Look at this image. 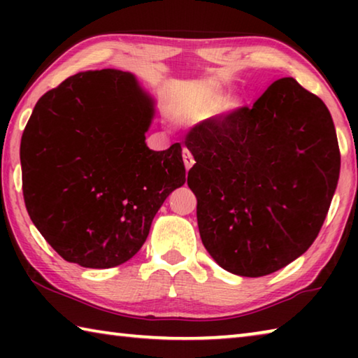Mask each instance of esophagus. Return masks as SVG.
<instances>
[{"label": "esophagus", "instance_id": "1", "mask_svg": "<svg viewBox=\"0 0 358 358\" xmlns=\"http://www.w3.org/2000/svg\"><path fill=\"white\" fill-rule=\"evenodd\" d=\"M183 162H185L186 171H189V169L194 166V157L189 153V150H186V148L183 150Z\"/></svg>", "mask_w": 358, "mask_h": 358}]
</instances>
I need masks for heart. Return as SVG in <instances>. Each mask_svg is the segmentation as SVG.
Returning <instances> with one entry per match:
<instances>
[{
	"mask_svg": "<svg viewBox=\"0 0 358 358\" xmlns=\"http://www.w3.org/2000/svg\"><path fill=\"white\" fill-rule=\"evenodd\" d=\"M243 106L238 98L224 99V94L215 88H199L194 90L185 98L177 108V118L186 123H197L208 118L215 112L222 115H230L237 112Z\"/></svg>",
	"mask_w": 358,
	"mask_h": 358,
	"instance_id": "b5f03b06",
	"label": "heart"
}]
</instances>
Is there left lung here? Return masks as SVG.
Returning a JSON list of instances; mask_svg holds the SVG:
<instances>
[{
    "mask_svg": "<svg viewBox=\"0 0 358 358\" xmlns=\"http://www.w3.org/2000/svg\"><path fill=\"white\" fill-rule=\"evenodd\" d=\"M185 145L202 243L224 270L265 276L313 245L341 166L322 99L284 77L252 107L194 126Z\"/></svg>",
    "mask_w": 358,
    "mask_h": 358,
    "instance_id": "left-lung-1",
    "label": "left lung"
}]
</instances>
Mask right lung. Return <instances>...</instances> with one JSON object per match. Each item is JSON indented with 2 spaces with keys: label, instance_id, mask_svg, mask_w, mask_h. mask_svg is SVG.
I'll list each match as a JSON object with an SVG mask.
<instances>
[{
  "label": "right lung",
  "instance_id": "add662e5",
  "mask_svg": "<svg viewBox=\"0 0 358 358\" xmlns=\"http://www.w3.org/2000/svg\"><path fill=\"white\" fill-rule=\"evenodd\" d=\"M129 72H78L34 106L22 136L28 215L64 260L124 264L141 250L169 194L183 186L181 145L145 143L155 107Z\"/></svg>",
  "mask_w": 358,
  "mask_h": 358
}]
</instances>
